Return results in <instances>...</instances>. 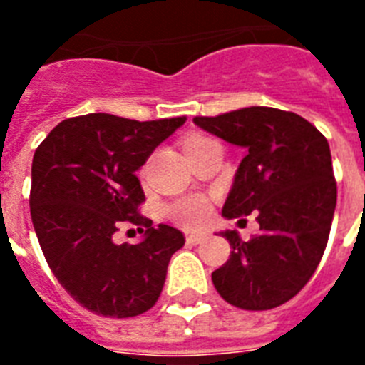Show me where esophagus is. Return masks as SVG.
<instances>
[{
    "label": "esophagus",
    "mask_w": 365,
    "mask_h": 365,
    "mask_svg": "<svg viewBox=\"0 0 365 365\" xmlns=\"http://www.w3.org/2000/svg\"><path fill=\"white\" fill-rule=\"evenodd\" d=\"M185 240H187V244H200L205 242L206 240V235L205 233H189L187 237H185Z\"/></svg>",
    "instance_id": "1"
}]
</instances>
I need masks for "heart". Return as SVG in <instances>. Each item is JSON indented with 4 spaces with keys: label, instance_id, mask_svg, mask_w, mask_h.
I'll list each match as a JSON object with an SVG mask.
<instances>
[{
    "label": "heart",
    "instance_id": "heart-1",
    "mask_svg": "<svg viewBox=\"0 0 365 365\" xmlns=\"http://www.w3.org/2000/svg\"><path fill=\"white\" fill-rule=\"evenodd\" d=\"M208 214H210V206L202 197H183L168 206V216L183 227H200L208 220Z\"/></svg>",
    "mask_w": 365,
    "mask_h": 365
}]
</instances>
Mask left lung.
Segmentation results:
<instances>
[{"label": "left lung", "mask_w": 365, "mask_h": 365, "mask_svg": "<svg viewBox=\"0 0 365 365\" xmlns=\"http://www.w3.org/2000/svg\"><path fill=\"white\" fill-rule=\"evenodd\" d=\"M202 130L244 148L222 214L255 212L259 235L231 244L227 263L212 272L217 294L246 311L289 301L314 274L328 244L337 185L328 140L292 111L252 106L217 117H195Z\"/></svg>", "instance_id": "obj_1"}]
</instances>
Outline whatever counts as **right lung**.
Segmentation results:
<instances>
[{
  "label": "right lung",
  "mask_w": 365,
  "mask_h": 365,
  "mask_svg": "<svg viewBox=\"0 0 365 365\" xmlns=\"http://www.w3.org/2000/svg\"><path fill=\"white\" fill-rule=\"evenodd\" d=\"M185 117L132 121L110 113L71 117L39 143L31 160L30 212L45 259L85 309L138 317L157 303L182 231L138 214L145 199L136 170ZM146 227L138 245H115L123 222Z\"/></svg>",
  "instance_id": "right-lung-1"
}]
</instances>
